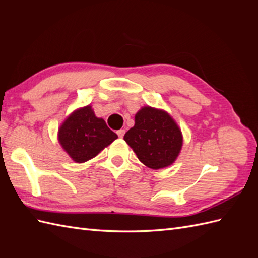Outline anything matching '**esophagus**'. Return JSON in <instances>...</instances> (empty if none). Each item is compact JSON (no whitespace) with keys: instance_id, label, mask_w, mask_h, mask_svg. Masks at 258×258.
Instances as JSON below:
<instances>
[{"instance_id":"1","label":"esophagus","mask_w":258,"mask_h":258,"mask_svg":"<svg viewBox=\"0 0 258 258\" xmlns=\"http://www.w3.org/2000/svg\"><path fill=\"white\" fill-rule=\"evenodd\" d=\"M124 132H126V131H124V129H120V130L117 131V135H118L119 138H122L123 135H124Z\"/></svg>"}]
</instances>
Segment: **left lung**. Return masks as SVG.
<instances>
[{
	"label": "left lung",
	"mask_w": 258,
	"mask_h": 258,
	"mask_svg": "<svg viewBox=\"0 0 258 258\" xmlns=\"http://www.w3.org/2000/svg\"><path fill=\"white\" fill-rule=\"evenodd\" d=\"M123 140L147 168L158 170L172 165L183 146L181 128L168 112L143 106L135 116V126Z\"/></svg>",
	"instance_id": "1"
}]
</instances>
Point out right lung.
<instances>
[{
    "mask_svg": "<svg viewBox=\"0 0 258 258\" xmlns=\"http://www.w3.org/2000/svg\"><path fill=\"white\" fill-rule=\"evenodd\" d=\"M118 138L99 118L91 105L77 108L58 129V141L63 151L77 163L92 159Z\"/></svg>",
    "mask_w": 258,
    "mask_h": 258,
    "instance_id": "obj_1",
    "label": "right lung"
}]
</instances>
